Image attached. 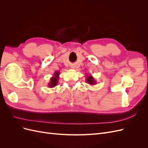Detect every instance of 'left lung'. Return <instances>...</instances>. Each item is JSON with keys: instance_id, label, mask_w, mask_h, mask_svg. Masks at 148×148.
<instances>
[{"instance_id": "obj_1", "label": "left lung", "mask_w": 148, "mask_h": 148, "mask_svg": "<svg viewBox=\"0 0 148 148\" xmlns=\"http://www.w3.org/2000/svg\"><path fill=\"white\" fill-rule=\"evenodd\" d=\"M86 82H87L89 84H95V83H96V82L95 81V80H94L93 78L91 77H91H87Z\"/></svg>"}]
</instances>
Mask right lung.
<instances>
[{
    "mask_svg": "<svg viewBox=\"0 0 148 148\" xmlns=\"http://www.w3.org/2000/svg\"><path fill=\"white\" fill-rule=\"evenodd\" d=\"M59 71H56L55 75H54V77H52L51 79V82L49 83V87L51 88H52V87H54L57 84V82H58V76H59Z\"/></svg>",
    "mask_w": 148,
    "mask_h": 148,
    "instance_id": "add662e5",
    "label": "right lung"
}]
</instances>
